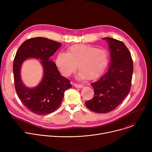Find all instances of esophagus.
Masks as SVG:
<instances>
[{
  "instance_id": "obj_1",
  "label": "esophagus",
  "mask_w": 152,
  "mask_h": 152,
  "mask_svg": "<svg viewBox=\"0 0 152 152\" xmlns=\"http://www.w3.org/2000/svg\"><path fill=\"white\" fill-rule=\"evenodd\" d=\"M73 85H74V86H75V87H76V88H82V87H83V85H81V84H78V83H73Z\"/></svg>"
}]
</instances>
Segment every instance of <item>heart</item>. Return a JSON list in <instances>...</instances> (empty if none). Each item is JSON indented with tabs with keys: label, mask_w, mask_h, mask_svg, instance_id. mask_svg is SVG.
<instances>
[{
	"label": "heart",
	"mask_w": 152,
	"mask_h": 152,
	"mask_svg": "<svg viewBox=\"0 0 152 152\" xmlns=\"http://www.w3.org/2000/svg\"><path fill=\"white\" fill-rule=\"evenodd\" d=\"M109 62V54L104 49L88 45H75L70 46L67 53H59L56 64L61 73L68 77L77 68L80 79L95 80L104 72Z\"/></svg>",
	"instance_id": "obj_1"
}]
</instances>
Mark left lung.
<instances>
[{
    "instance_id": "1",
    "label": "left lung",
    "mask_w": 152,
    "mask_h": 152,
    "mask_svg": "<svg viewBox=\"0 0 152 152\" xmlns=\"http://www.w3.org/2000/svg\"><path fill=\"white\" fill-rule=\"evenodd\" d=\"M111 52V65L108 71L97 81L91 83L94 95L85 102L88 109L96 113L114 110L128 95L131 88L133 61L124 43L106 37Z\"/></svg>"
}]
</instances>
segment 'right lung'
Listing matches in <instances>:
<instances>
[{
  "label": "right lung",
  "mask_w": 152,
  "mask_h": 152,
  "mask_svg": "<svg viewBox=\"0 0 152 152\" xmlns=\"http://www.w3.org/2000/svg\"><path fill=\"white\" fill-rule=\"evenodd\" d=\"M61 43L43 37H35L24 41L19 47L13 62L14 85L18 98L31 112L45 115L57 110L64 92L72 87L70 80L62 76L55 62L49 58L59 48ZM41 59L44 76L34 89L26 88L20 79L21 64L27 58Z\"/></svg>",
  "instance_id": "right-lung-1"
}]
</instances>
